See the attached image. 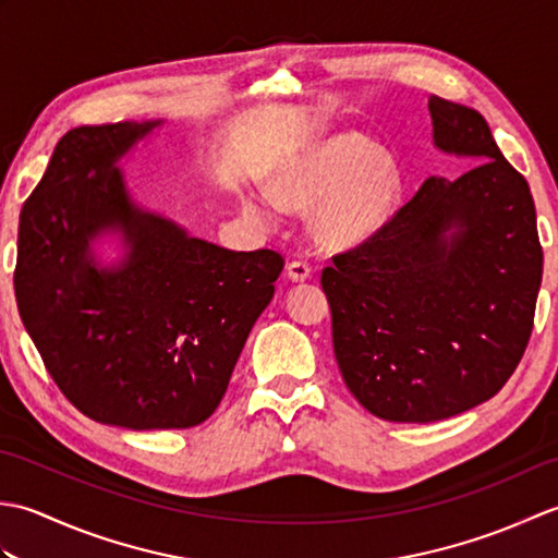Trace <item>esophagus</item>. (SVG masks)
<instances>
[{
  "instance_id": "1",
  "label": "esophagus",
  "mask_w": 558,
  "mask_h": 558,
  "mask_svg": "<svg viewBox=\"0 0 558 558\" xmlns=\"http://www.w3.org/2000/svg\"><path fill=\"white\" fill-rule=\"evenodd\" d=\"M310 276H312V268L310 264H304V260H292V264H288V278L292 282H304Z\"/></svg>"
}]
</instances>
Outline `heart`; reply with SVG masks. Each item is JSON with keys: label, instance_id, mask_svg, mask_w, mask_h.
I'll return each instance as SVG.
<instances>
[{"label": "heart", "instance_id": "b5f03b06", "mask_svg": "<svg viewBox=\"0 0 558 558\" xmlns=\"http://www.w3.org/2000/svg\"><path fill=\"white\" fill-rule=\"evenodd\" d=\"M270 198L248 196L244 210L256 222L276 220V206L306 213L310 234L324 252L372 242L402 201V172L388 150L360 134H336L294 153L272 172Z\"/></svg>", "mask_w": 558, "mask_h": 558}]
</instances>
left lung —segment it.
<instances>
[{"label":"left lung","mask_w":558,"mask_h":558,"mask_svg":"<svg viewBox=\"0 0 558 558\" xmlns=\"http://www.w3.org/2000/svg\"><path fill=\"white\" fill-rule=\"evenodd\" d=\"M429 114L434 146L475 168L424 180L372 242L322 272L340 374L388 422L448 420L499 393L542 286L525 177L477 110L432 96Z\"/></svg>","instance_id":"obj_1"}]
</instances>
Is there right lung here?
Listing matches in <instances>:
<instances>
[{
    "label": "right lung",
    "mask_w": 558,
    "mask_h": 558,
    "mask_svg": "<svg viewBox=\"0 0 558 558\" xmlns=\"http://www.w3.org/2000/svg\"><path fill=\"white\" fill-rule=\"evenodd\" d=\"M162 124L71 129L19 220V314L47 372L86 417L134 432L216 412L286 266L136 204L120 162ZM105 235L123 246L114 265L95 252Z\"/></svg>",
    "instance_id": "add662e5"
}]
</instances>
